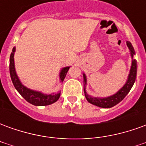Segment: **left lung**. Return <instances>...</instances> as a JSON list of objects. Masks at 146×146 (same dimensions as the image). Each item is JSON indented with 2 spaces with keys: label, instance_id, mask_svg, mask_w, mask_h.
I'll return each instance as SVG.
<instances>
[{
  "label": "left lung",
  "instance_id": "8db88e82",
  "mask_svg": "<svg viewBox=\"0 0 146 146\" xmlns=\"http://www.w3.org/2000/svg\"><path fill=\"white\" fill-rule=\"evenodd\" d=\"M127 46L128 48L131 57V69L129 71L128 76L127 79L126 80V83L123 84L121 88L119 91L113 94V95H110L108 97H94L88 94V92L86 91V85H87V76L85 73H83V79H84V95L87 99V101L90 102L91 104L95 105L96 106L101 108H108L113 107L114 106L117 105L119 102L122 101L123 98H125V96L129 93L131 91V89L135 84V79H136V75H137V61L134 58V55L135 54V49L133 48V46L131 44V42L127 40Z\"/></svg>",
  "mask_w": 146,
  "mask_h": 146
}]
</instances>
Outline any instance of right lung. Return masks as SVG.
<instances>
[{
  "instance_id": "1",
  "label": "right lung",
  "mask_w": 146,
  "mask_h": 146,
  "mask_svg": "<svg viewBox=\"0 0 146 146\" xmlns=\"http://www.w3.org/2000/svg\"><path fill=\"white\" fill-rule=\"evenodd\" d=\"M15 52V47L12 49V52L10 55V64H9V70H10V76H11V81L13 83V85L17 90V92L23 97L30 104L36 106H44L54 103L58 101L61 95V92L58 93H51V94H44L39 91H35L33 89L28 88L27 87L23 84L21 80L19 78L15 66L14 55ZM70 66L63 67L60 70L59 73V80L60 82H63L65 77L66 76V73Z\"/></svg>"
}]
</instances>
